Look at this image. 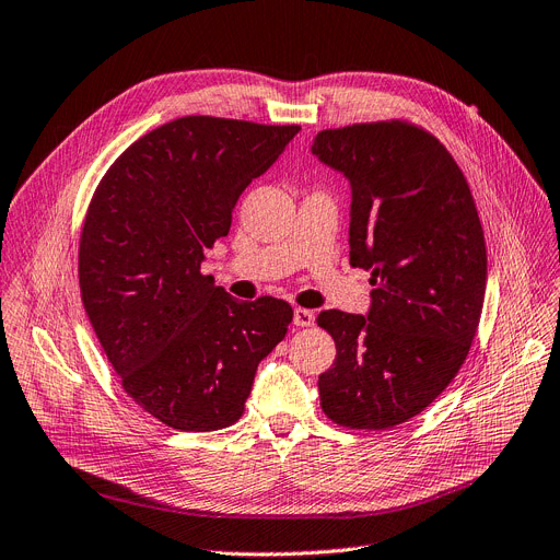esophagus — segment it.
<instances>
[{"label": "esophagus", "mask_w": 560, "mask_h": 560, "mask_svg": "<svg viewBox=\"0 0 560 560\" xmlns=\"http://www.w3.org/2000/svg\"><path fill=\"white\" fill-rule=\"evenodd\" d=\"M293 320H295L298 327H311L315 323V313L308 311V308H295Z\"/></svg>", "instance_id": "obj_1"}]
</instances>
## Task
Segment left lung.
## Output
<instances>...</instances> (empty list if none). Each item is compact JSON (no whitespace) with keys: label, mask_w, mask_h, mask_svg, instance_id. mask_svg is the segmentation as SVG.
Returning a JSON list of instances; mask_svg holds the SVG:
<instances>
[{"label":"left lung","mask_w":560,"mask_h":560,"mask_svg":"<svg viewBox=\"0 0 560 560\" xmlns=\"http://www.w3.org/2000/svg\"><path fill=\"white\" fill-rule=\"evenodd\" d=\"M311 153L350 183V265L373 285L366 315H318L336 343L320 405L338 425L394 428L469 354L488 281L476 203L444 145L402 120L323 130Z\"/></svg>","instance_id":"left-lung-1"}]
</instances>
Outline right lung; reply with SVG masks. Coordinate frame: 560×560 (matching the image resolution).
<instances>
[{
    "label": "right lung",
    "instance_id": "1",
    "mask_svg": "<svg viewBox=\"0 0 560 560\" xmlns=\"http://www.w3.org/2000/svg\"><path fill=\"white\" fill-rule=\"evenodd\" d=\"M300 126L183 116L137 139L101 180L80 240V290L126 394L168 428L233 425L293 308L237 302L201 275L247 185Z\"/></svg>",
    "mask_w": 560,
    "mask_h": 560
}]
</instances>
